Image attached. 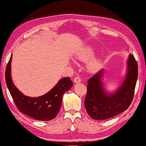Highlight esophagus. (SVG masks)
Listing matches in <instances>:
<instances>
[{
	"mask_svg": "<svg viewBox=\"0 0 146 146\" xmlns=\"http://www.w3.org/2000/svg\"><path fill=\"white\" fill-rule=\"evenodd\" d=\"M81 81H82V80H81V78L80 77H78V76H77V77H76L74 79V82L76 83H80Z\"/></svg>",
	"mask_w": 146,
	"mask_h": 146,
	"instance_id": "esophagus-1",
	"label": "esophagus"
}]
</instances>
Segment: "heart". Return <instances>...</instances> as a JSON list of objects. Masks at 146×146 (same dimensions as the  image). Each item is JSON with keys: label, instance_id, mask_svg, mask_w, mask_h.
<instances>
[{"label": "heart", "instance_id": "heart-1", "mask_svg": "<svg viewBox=\"0 0 146 146\" xmlns=\"http://www.w3.org/2000/svg\"><path fill=\"white\" fill-rule=\"evenodd\" d=\"M91 52H89L88 53H86V54L83 55V57H85V58H89V57L91 56ZM98 64V62L97 60H93L89 64V69H90V70H94L97 67Z\"/></svg>", "mask_w": 146, "mask_h": 146}]
</instances>
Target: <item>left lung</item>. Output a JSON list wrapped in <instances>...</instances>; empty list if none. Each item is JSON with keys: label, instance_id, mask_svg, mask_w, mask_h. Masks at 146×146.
I'll list each match as a JSON object with an SVG mask.
<instances>
[{"label": "left lung", "instance_id": "8db88e82", "mask_svg": "<svg viewBox=\"0 0 146 146\" xmlns=\"http://www.w3.org/2000/svg\"><path fill=\"white\" fill-rule=\"evenodd\" d=\"M125 80L113 93H107L102 78L104 70H100L88 80L85 107L89 115L94 120H106L122 113L133 101L138 78V64L133 55L129 54Z\"/></svg>", "mask_w": 146, "mask_h": 146}]
</instances>
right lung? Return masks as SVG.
Wrapping results in <instances>:
<instances>
[{
  "mask_svg": "<svg viewBox=\"0 0 146 146\" xmlns=\"http://www.w3.org/2000/svg\"><path fill=\"white\" fill-rule=\"evenodd\" d=\"M12 55L6 66L5 78L7 87L17 107L22 113L38 120L48 121L55 118L60 110L64 92L72 87L69 77L61 79L54 88L42 96H26L19 91L13 84L11 76V62Z\"/></svg>",
  "mask_w": 146,
  "mask_h": 146,
  "instance_id": "1",
  "label": "right lung"
}]
</instances>
